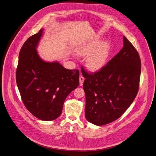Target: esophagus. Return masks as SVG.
I'll return each instance as SVG.
<instances>
[{"instance_id": "1", "label": "esophagus", "mask_w": 156, "mask_h": 156, "mask_svg": "<svg viewBox=\"0 0 156 156\" xmlns=\"http://www.w3.org/2000/svg\"><path fill=\"white\" fill-rule=\"evenodd\" d=\"M84 81V78L83 76H80V85L81 86H82L83 85Z\"/></svg>"}]
</instances>
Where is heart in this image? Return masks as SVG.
Segmentation results:
<instances>
[{
    "label": "heart",
    "mask_w": 156,
    "mask_h": 156,
    "mask_svg": "<svg viewBox=\"0 0 156 156\" xmlns=\"http://www.w3.org/2000/svg\"><path fill=\"white\" fill-rule=\"evenodd\" d=\"M81 56H88L86 60L87 68L91 71L100 70L106 63L109 55V44L108 42L101 43L96 39L79 50Z\"/></svg>",
    "instance_id": "b5f03b06"
}]
</instances>
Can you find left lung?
I'll list each match as a JSON object with an SVG mask.
<instances>
[{"instance_id":"8db88e82","label":"left lung","mask_w":156,"mask_h":156,"mask_svg":"<svg viewBox=\"0 0 156 156\" xmlns=\"http://www.w3.org/2000/svg\"><path fill=\"white\" fill-rule=\"evenodd\" d=\"M123 47L106 66L94 73L81 69L85 80V118L97 126L118 119L132 104L139 89L141 59L125 37Z\"/></svg>"}]
</instances>
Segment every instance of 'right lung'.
I'll use <instances>...</instances> for the list:
<instances>
[{"instance_id":"right-lung-1","label":"right lung","mask_w":156,"mask_h":156,"mask_svg":"<svg viewBox=\"0 0 156 156\" xmlns=\"http://www.w3.org/2000/svg\"><path fill=\"white\" fill-rule=\"evenodd\" d=\"M43 30L29 37L21 48L16 81L27 109L38 119L50 121L60 116L66 98L78 87L80 72L41 59L36 48Z\"/></svg>"}]
</instances>
